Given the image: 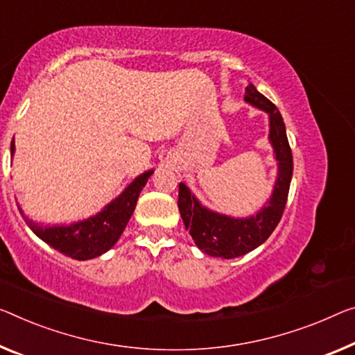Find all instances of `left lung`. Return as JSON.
Here are the masks:
<instances>
[{
	"label": "left lung",
	"instance_id": "left-lung-1",
	"mask_svg": "<svg viewBox=\"0 0 355 355\" xmlns=\"http://www.w3.org/2000/svg\"><path fill=\"white\" fill-rule=\"evenodd\" d=\"M244 101L268 114V139L277 162V176L266 203L255 214L248 217H232L206 208L187 185L179 182L178 206L184 225L193 238L196 248L211 257H241L263 244L281 220L292 181V150L281 112L268 98L255 89L254 84L246 87Z\"/></svg>",
	"mask_w": 355,
	"mask_h": 355
}]
</instances>
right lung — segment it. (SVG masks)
Here are the masks:
<instances>
[{
    "mask_svg": "<svg viewBox=\"0 0 355 355\" xmlns=\"http://www.w3.org/2000/svg\"><path fill=\"white\" fill-rule=\"evenodd\" d=\"M15 144L10 143V157H14ZM154 170L144 171L135 178L123 192L107 203L100 212L89 219L73 222L69 225H42L40 222L28 219L19 206L26 225L31 232L63 255L74 260H90L107 252L117 239L121 238L125 227L136 208V201L152 176Z\"/></svg>",
    "mask_w": 355,
    "mask_h": 355,
    "instance_id": "obj_1",
    "label": "right lung"
}]
</instances>
